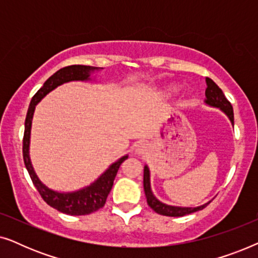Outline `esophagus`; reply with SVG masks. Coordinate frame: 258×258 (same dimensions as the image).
Listing matches in <instances>:
<instances>
[{
	"label": "esophagus",
	"mask_w": 258,
	"mask_h": 258,
	"mask_svg": "<svg viewBox=\"0 0 258 258\" xmlns=\"http://www.w3.org/2000/svg\"><path fill=\"white\" fill-rule=\"evenodd\" d=\"M148 151V146L146 143H139L137 146L135 147V153L139 154V155H143L146 154Z\"/></svg>",
	"instance_id": "1"
}]
</instances>
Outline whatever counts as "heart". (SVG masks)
<instances>
[{
	"mask_svg": "<svg viewBox=\"0 0 258 258\" xmlns=\"http://www.w3.org/2000/svg\"><path fill=\"white\" fill-rule=\"evenodd\" d=\"M168 90H172V87H169V88H168Z\"/></svg>",
	"mask_w": 258,
	"mask_h": 258,
	"instance_id": "1",
	"label": "heart"
}]
</instances>
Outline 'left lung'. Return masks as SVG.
<instances>
[{
	"label": "left lung",
	"instance_id": "left-lung-1",
	"mask_svg": "<svg viewBox=\"0 0 258 258\" xmlns=\"http://www.w3.org/2000/svg\"><path fill=\"white\" fill-rule=\"evenodd\" d=\"M207 89H206V103L211 105V107L220 108L222 111H224L227 116L230 119L232 124H234V110H232V105L230 102L227 100V97L224 96L223 91L221 90V88L214 82L213 80L207 77ZM143 186H144V192H146L147 202L151 209L155 213L163 215V216H170V217H179V216H185L195 211L202 210L206 208L208 204H203L201 207L196 208H181V207H172L167 206V204L162 203L158 201L156 197L153 195V191L150 189V172L149 168L144 167V175H143Z\"/></svg>",
	"mask_w": 258,
	"mask_h": 258
}]
</instances>
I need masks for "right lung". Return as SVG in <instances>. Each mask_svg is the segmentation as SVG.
<instances>
[{
    "label": "right lung",
    "mask_w": 258,
    "mask_h": 258,
    "mask_svg": "<svg viewBox=\"0 0 258 258\" xmlns=\"http://www.w3.org/2000/svg\"><path fill=\"white\" fill-rule=\"evenodd\" d=\"M97 68L90 66H68L59 69L54 75H51L45 81L43 87L38 89L36 94L31 98V102L28 108L26 122H24V135H23V161L29 176L33 181L35 188L40 192L43 201L54 209L61 211L63 214L73 215V216H81V215H89L95 213L105 204L107 197L110 192L114 184V179L117 174L119 165L124 162L128 156H123L117 162L111 164L101 177L94 182L93 184L87 188L81 189L74 192H57L49 189L42 183L35 174L33 165H31L29 157V141H30V129L31 119H33L35 105L40 102L48 93L54 90L56 87L61 86L70 81H86L89 80L90 73Z\"/></svg>",
    "instance_id": "add662e5"
}]
</instances>
